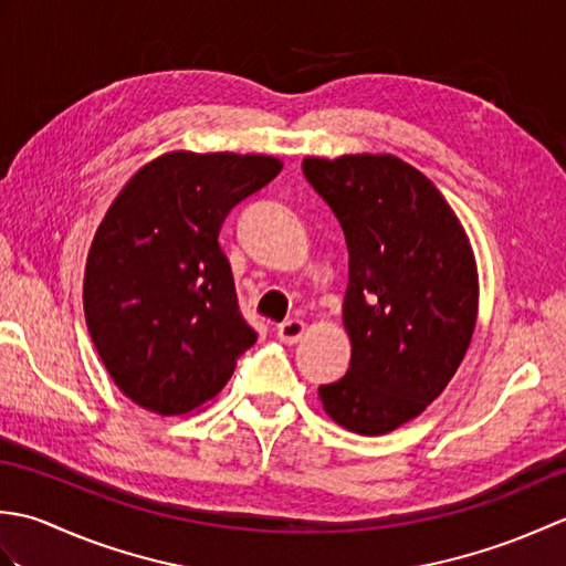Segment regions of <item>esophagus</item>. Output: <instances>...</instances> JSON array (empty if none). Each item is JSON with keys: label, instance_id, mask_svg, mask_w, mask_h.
<instances>
[{"label": "esophagus", "instance_id": "1", "mask_svg": "<svg viewBox=\"0 0 566 566\" xmlns=\"http://www.w3.org/2000/svg\"><path fill=\"white\" fill-rule=\"evenodd\" d=\"M304 333H306V323L304 321H296V318L284 321V323H280V326H276V335H280V338L286 345H294V343L302 340Z\"/></svg>", "mask_w": 566, "mask_h": 566}]
</instances>
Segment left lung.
I'll list each match as a JSON object with an SVG mask.
<instances>
[{"label": "left lung", "mask_w": 566, "mask_h": 566, "mask_svg": "<svg viewBox=\"0 0 566 566\" xmlns=\"http://www.w3.org/2000/svg\"><path fill=\"white\" fill-rule=\"evenodd\" d=\"M302 167L350 255V369L318 396L338 426L384 436L423 413L464 359L479 306L474 252L436 185L396 155L306 158Z\"/></svg>", "instance_id": "1"}]
</instances>
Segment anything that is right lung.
Returning <instances> with one entry per match:
<instances>
[{
    "mask_svg": "<svg viewBox=\"0 0 566 566\" xmlns=\"http://www.w3.org/2000/svg\"><path fill=\"white\" fill-rule=\"evenodd\" d=\"M280 170L270 155L175 150L118 191L94 233L82 298L92 343L134 403L197 411L255 345L219 233Z\"/></svg>",
    "mask_w": 566,
    "mask_h": 566,
    "instance_id": "add662e5",
    "label": "right lung"
}]
</instances>
